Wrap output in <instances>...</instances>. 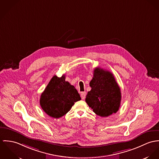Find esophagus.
Instances as JSON below:
<instances>
[{"label":"esophagus","mask_w":159,"mask_h":159,"mask_svg":"<svg viewBox=\"0 0 159 159\" xmlns=\"http://www.w3.org/2000/svg\"><path fill=\"white\" fill-rule=\"evenodd\" d=\"M80 96H81L82 99H84L86 96V92H82L80 94Z\"/></svg>","instance_id":"obj_1"}]
</instances>
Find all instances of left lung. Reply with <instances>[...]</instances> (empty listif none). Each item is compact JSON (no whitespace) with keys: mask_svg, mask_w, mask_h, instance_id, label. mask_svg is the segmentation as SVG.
Listing matches in <instances>:
<instances>
[{"mask_svg":"<svg viewBox=\"0 0 159 159\" xmlns=\"http://www.w3.org/2000/svg\"><path fill=\"white\" fill-rule=\"evenodd\" d=\"M85 101L98 116H108L116 113L120 107L121 93L113 75L101 68L94 70Z\"/></svg>","mask_w":159,"mask_h":159,"instance_id":"left-lung-1","label":"left lung"}]
</instances>
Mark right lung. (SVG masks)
<instances>
[{
  "mask_svg": "<svg viewBox=\"0 0 159 159\" xmlns=\"http://www.w3.org/2000/svg\"><path fill=\"white\" fill-rule=\"evenodd\" d=\"M81 99L73 85L65 81V75H54L42 93L39 103L42 109L51 117L59 118L66 115Z\"/></svg>",
  "mask_w": 159,
  "mask_h": 159,
  "instance_id": "obj_1",
  "label": "right lung"
}]
</instances>
